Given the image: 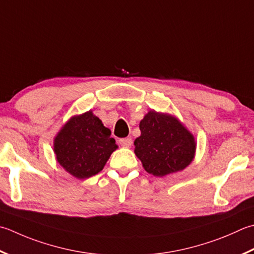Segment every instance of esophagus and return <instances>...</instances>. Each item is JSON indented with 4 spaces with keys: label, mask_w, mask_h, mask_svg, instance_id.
Instances as JSON below:
<instances>
[{
    "label": "esophagus",
    "mask_w": 254,
    "mask_h": 254,
    "mask_svg": "<svg viewBox=\"0 0 254 254\" xmlns=\"http://www.w3.org/2000/svg\"><path fill=\"white\" fill-rule=\"evenodd\" d=\"M119 143H120V145L123 147H131L133 141L131 137H124V138H120V140H119Z\"/></svg>",
    "instance_id": "1"
}]
</instances>
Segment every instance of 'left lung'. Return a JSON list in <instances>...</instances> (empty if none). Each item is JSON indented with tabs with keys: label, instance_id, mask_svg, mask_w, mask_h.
Here are the masks:
<instances>
[{
	"label": "left lung",
	"instance_id": "1",
	"mask_svg": "<svg viewBox=\"0 0 254 254\" xmlns=\"http://www.w3.org/2000/svg\"><path fill=\"white\" fill-rule=\"evenodd\" d=\"M140 130L134 153L148 174L163 177L181 172L195 158V136L172 114L148 111Z\"/></svg>",
	"mask_w": 254,
	"mask_h": 254
}]
</instances>
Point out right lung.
Returning a JSON list of instances; mask_svg holds the SVG:
<instances>
[{
    "label": "right lung",
    "mask_w": 254,
    "mask_h": 254,
    "mask_svg": "<svg viewBox=\"0 0 254 254\" xmlns=\"http://www.w3.org/2000/svg\"><path fill=\"white\" fill-rule=\"evenodd\" d=\"M102 121L87 111L71 117L54 138V153L64 171L78 180L97 175L117 150Z\"/></svg>",
    "instance_id": "obj_1"
}]
</instances>
